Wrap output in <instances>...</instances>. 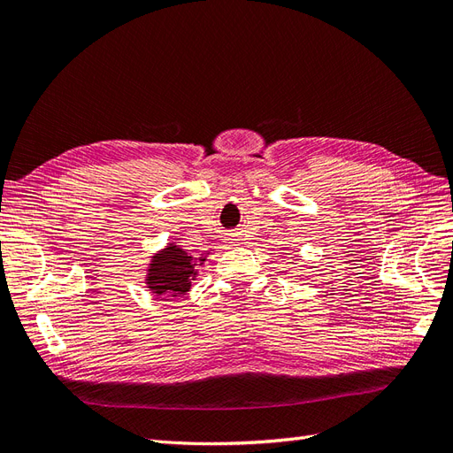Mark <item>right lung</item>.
I'll list each match as a JSON object with an SVG mask.
<instances>
[{
	"label": "right lung",
	"instance_id": "add662e5",
	"mask_svg": "<svg viewBox=\"0 0 453 453\" xmlns=\"http://www.w3.org/2000/svg\"><path fill=\"white\" fill-rule=\"evenodd\" d=\"M203 258L188 255L177 245H168L150 260L147 283L157 295L180 296L190 289V280L196 276V263Z\"/></svg>",
	"mask_w": 453,
	"mask_h": 453
}]
</instances>
